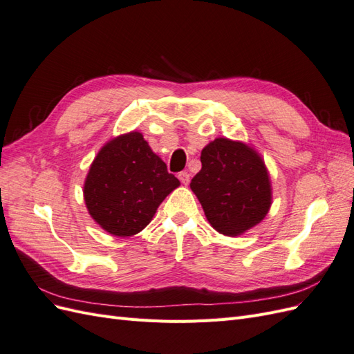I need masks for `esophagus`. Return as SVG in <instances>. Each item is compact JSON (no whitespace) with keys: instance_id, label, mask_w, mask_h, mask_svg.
I'll return each mask as SVG.
<instances>
[{"instance_id":"1","label":"esophagus","mask_w":354,"mask_h":354,"mask_svg":"<svg viewBox=\"0 0 354 354\" xmlns=\"http://www.w3.org/2000/svg\"><path fill=\"white\" fill-rule=\"evenodd\" d=\"M178 180H180L183 185H187L189 181H190V174L187 173V171H181V173H178Z\"/></svg>"}]
</instances>
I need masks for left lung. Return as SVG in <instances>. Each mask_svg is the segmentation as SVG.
Wrapping results in <instances>:
<instances>
[{
  "label": "left lung",
  "instance_id": "obj_1",
  "mask_svg": "<svg viewBox=\"0 0 354 354\" xmlns=\"http://www.w3.org/2000/svg\"><path fill=\"white\" fill-rule=\"evenodd\" d=\"M201 162L190 189L218 233L239 236L267 216L272 205L270 177L252 147L218 137L202 149Z\"/></svg>",
  "mask_w": 354,
  "mask_h": 354
}]
</instances>
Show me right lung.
I'll return each mask as SVG.
<instances>
[{"mask_svg": "<svg viewBox=\"0 0 354 354\" xmlns=\"http://www.w3.org/2000/svg\"><path fill=\"white\" fill-rule=\"evenodd\" d=\"M178 186L143 134L131 131L112 138L94 158L84 183V201L102 229L127 238L142 232Z\"/></svg>", "mask_w": 354, "mask_h": 354, "instance_id": "add662e5", "label": "right lung"}]
</instances>
